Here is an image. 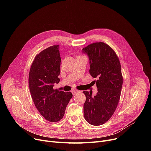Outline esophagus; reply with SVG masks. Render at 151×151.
<instances>
[{"label":"esophagus","instance_id":"esophagus-1","mask_svg":"<svg viewBox=\"0 0 151 151\" xmlns=\"http://www.w3.org/2000/svg\"><path fill=\"white\" fill-rule=\"evenodd\" d=\"M71 92H72V93H73V95H75V94H77V93H80V91H79L76 90V89H73V90L71 91Z\"/></svg>","mask_w":151,"mask_h":151}]
</instances>
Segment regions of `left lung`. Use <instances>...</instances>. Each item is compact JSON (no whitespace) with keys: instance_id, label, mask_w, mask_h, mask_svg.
<instances>
[{"instance_id":"8db88e82","label":"left lung","mask_w":151,"mask_h":151,"mask_svg":"<svg viewBox=\"0 0 151 151\" xmlns=\"http://www.w3.org/2000/svg\"><path fill=\"white\" fill-rule=\"evenodd\" d=\"M89 59V73L97 78V93L83 91L86 96L84 116L93 125H101L114 114L121 97L123 79L119 59L109 45L104 42L92 43L82 50Z\"/></svg>"}]
</instances>
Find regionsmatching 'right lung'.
Here are the masks:
<instances>
[{
    "instance_id": "obj_1",
    "label": "right lung",
    "mask_w": 151,
    "mask_h": 151,
    "mask_svg": "<svg viewBox=\"0 0 151 151\" xmlns=\"http://www.w3.org/2000/svg\"><path fill=\"white\" fill-rule=\"evenodd\" d=\"M59 45H54L36 55L29 75V86L34 104L47 121L58 122L64 116L66 107L72 97L71 92L53 89L58 84L60 73Z\"/></svg>"
}]
</instances>
